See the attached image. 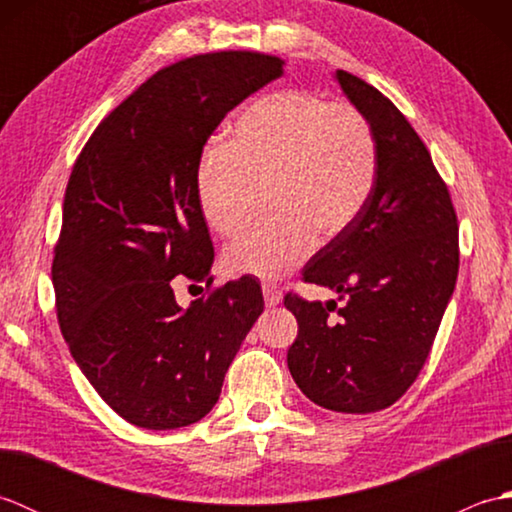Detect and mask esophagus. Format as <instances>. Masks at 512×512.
<instances>
[{
	"instance_id": "obj_1",
	"label": "esophagus",
	"mask_w": 512,
	"mask_h": 512,
	"mask_svg": "<svg viewBox=\"0 0 512 512\" xmlns=\"http://www.w3.org/2000/svg\"><path fill=\"white\" fill-rule=\"evenodd\" d=\"M262 290H264V299L268 306H277V303L284 299V295H281V290L275 284H264Z\"/></svg>"
}]
</instances>
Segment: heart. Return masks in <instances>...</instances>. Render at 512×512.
I'll list each match as a JSON object with an SVG mask.
<instances>
[{
    "label": "heart",
    "instance_id": "obj_1",
    "mask_svg": "<svg viewBox=\"0 0 512 512\" xmlns=\"http://www.w3.org/2000/svg\"><path fill=\"white\" fill-rule=\"evenodd\" d=\"M378 151L367 118L319 94L259 96L237 118L228 145L202 151L193 173L198 209L215 233L242 224L250 182H266L273 217L253 222L226 246L235 275L275 279L301 264L319 239L350 226L372 195Z\"/></svg>",
    "mask_w": 512,
    "mask_h": 512
}]
</instances>
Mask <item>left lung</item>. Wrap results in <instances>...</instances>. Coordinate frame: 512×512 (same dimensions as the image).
I'll use <instances>...</instances> for the list:
<instances>
[{"instance_id":"obj_1","label":"left lung","mask_w":512,"mask_h":512,"mask_svg":"<svg viewBox=\"0 0 512 512\" xmlns=\"http://www.w3.org/2000/svg\"><path fill=\"white\" fill-rule=\"evenodd\" d=\"M334 79L372 127L378 171L363 211L303 268L343 308L284 297L299 323L288 369L319 407L372 413L405 394L431 352L458 279V215L398 107L350 72Z\"/></svg>"}]
</instances>
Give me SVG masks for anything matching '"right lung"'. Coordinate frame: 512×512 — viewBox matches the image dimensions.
<instances>
[{"label": "right lung", "instance_id": "right-lung-1", "mask_svg": "<svg viewBox=\"0 0 512 512\" xmlns=\"http://www.w3.org/2000/svg\"><path fill=\"white\" fill-rule=\"evenodd\" d=\"M281 74L284 61L259 52L182 59L107 114L74 162L52 262L59 328L85 378L136 427L202 420L264 312L248 275L189 308L171 279L213 284L195 165L222 118Z\"/></svg>", "mask_w": 512, "mask_h": 512}]
</instances>
